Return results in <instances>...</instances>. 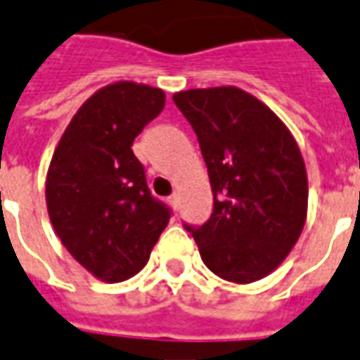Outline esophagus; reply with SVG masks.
Masks as SVG:
<instances>
[{
	"label": "esophagus",
	"mask_w": 360,
	"mask_h": 360,
	"mask_svg": "<svg viewBox=\"0 0 360 360\" xmlns=\"http://www.w3.org/2000/svg\"><path fill=\"white\" fill-rule=\"evenodd\" d=\"M168 202H170V206H172V208L178 210V206H180V196H178V194H172Z\"/></svg>",
	"instance_id": "1"
}]
</instances>
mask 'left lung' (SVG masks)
<instances>
[{
	"label": "left lung",
	"instance_id": "left-lung-1",
	"mask_svg": "<svg viewBox=\"0 0 360 360\" xmlns=\"http://www.w3.org/2000/svg\"><path fill=\"white\" fill-rule=\"evenodd\" d=\"M196 132L214 194V212L188 228L210 271L253 283L276 271L307 219V170L285 122L238 86L174 93Z\"/></svg>",
	"mask_w": 360,
	"mask_h": 360
}]
</instances>
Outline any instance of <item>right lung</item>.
<instances>
[{"mask_svg": "<svg viewBox=\"0 0 360 360\" xmlns=\"http://www.w3.org/2000/svg\"><path fill=\"white\" fill-rule=\"evenodd\" d=\"M162 108V89L110 83L84 101L53 152L45 180L51 224L67 252L101 281L136 276L170 221L132 152Z\"/></svg>", "mask_w": 360, "mask_h": 360, "instance_id": "right-lung-1", "label": "right lung"}]
</instances>
